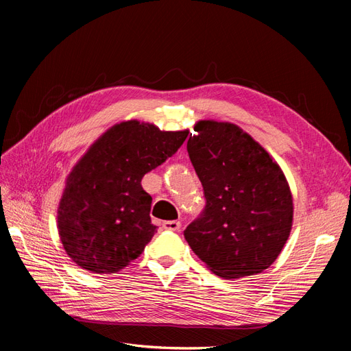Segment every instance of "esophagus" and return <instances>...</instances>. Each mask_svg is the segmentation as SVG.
Returning <instances> with one entry per match:
<instances>
[{
	"label": "esophagus",
	"instance_id": "34e87169",
	"mask_svg": "<svg viewBox=\"0 0 351 351\" xmlns=\"http://www.w3.org/2000/svg\"><path fill=\"white\" fill-rule=\"evenodd\" d=\"M162 227H164V230H168V231H178L180 228H182V222H180V221H165Z\"/></svg>",
	"mask_w": 351,
	"mask_h": 351
}]
</instances>
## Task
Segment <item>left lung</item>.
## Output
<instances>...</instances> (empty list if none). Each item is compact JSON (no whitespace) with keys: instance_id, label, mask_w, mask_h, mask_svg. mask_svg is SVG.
<instances>
[{"instance_id":"1","label":"left lung","mask_w":351,"mask_h":351,"mask_svg":"<svg viewBox=\"0 0 351 351\" xmlns=\"http://www.w3.org/2000/svg\"><path fill=\"white\" fill-rule=\"evenodd\" d=\"M187 142L205 208L184 230L208 268L231 280L275 262L290 236L293 197L269 154L231 123L204 120Z\"/></svg>"}]
</instances>
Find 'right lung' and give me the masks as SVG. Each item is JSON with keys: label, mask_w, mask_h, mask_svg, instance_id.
<instances>
[{"label": "right lung", "mask_w": 351, "mask_h": 351, "mask_svg": "<svg viewBox=\"0 0 351 351\" xmlns=\"http://www.w3.org/2000/svg\"><path fill=\"white\" fill-rule=\"evenodd\" d=\"M187 134L124 121L104 133L73 168L60 202L58 232L79 267L114 274L141 256L158 228L142 178L173 156Z\"/></svg>", "instance_id": "1"}]
</instances>
